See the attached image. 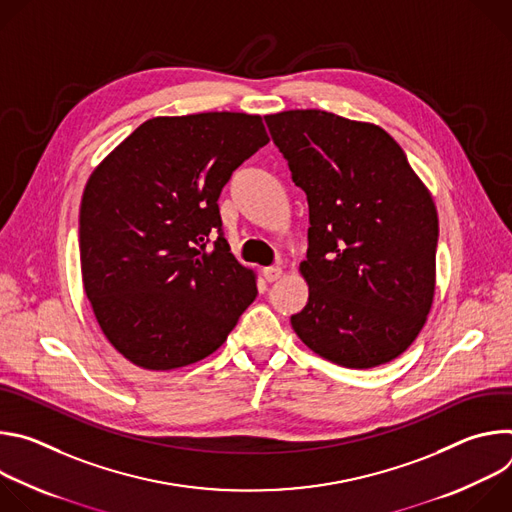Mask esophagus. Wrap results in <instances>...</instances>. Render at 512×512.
Segmentation results:
<instances>
[{
  "label": "esophagus",
  "instance_id": "1",
  "mask_svg": "<svg viewBox=\"0 0 512 512\" xmlns=\"http://www.w3.org/2000/svg\"><path fill=\"white\" fill-rule=\"evenodd\" d=\"M281 275H283V269H281L279 265H273V267H265V269H263V277H265L269 283L277 281Z\"/></svg>",
  "mask_w": 512,
  "mask_h": 512
}]
</instances>
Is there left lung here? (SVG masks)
I'll list each match as a JSON object with an SVG mask.
<instances>
[{
  "label": "left lung",
  "mask_w": 512,
  "mask_h": 512,
  "mask_svg": "<svg viewBox=\"0 0 512 512\" xmlns=\"http://www.w3.org/2000/svg\"><path fill=\"white\" fill-rule=\"evenodd\" d=\"M310 208L300 340L346 369L403 354L435 294L437 210L401 145L379 125L320 109L265 115Z\"/></svg>",
  "instance_id": "8db88e82"
}]
</instances>
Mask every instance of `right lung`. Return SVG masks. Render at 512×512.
Instances as JSON below:
<instances>
[{"label": "right lung", "mask_w": 512, "mask_h": 512, "mask_svg": "<svg viewBox=\"0 0 512 512\" xmlns=\"http://www.w3.org/2000/svg\"><path fill=\"white\" fill-rule=\"evenodd\" d=\"M267 141L261 115L154 117L93 170L79 218L85 294L137 367L206 358L253 304L255 271L233 257L216 200Z\"/></svg>", "instance_id": "1"}]
</instances>
